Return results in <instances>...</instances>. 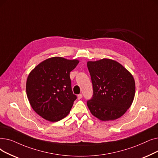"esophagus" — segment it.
<instances>
[{
	"mask_svg": "<svg viewBox=\"0 0 158 158\" xmlns=\"http://www.w3.org/2000/svg\"><path fill=\"white\" fill-rule=\"evenodd\" d=\"M82 96H82L81 94H78V100H80L81 98H82Z\"/></svg>",
	"mask_w": 158,
	"mask_h": 158,
	"instance_id": "1",
	"label": "esophagus"
}]
</instances>
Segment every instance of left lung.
Listing matches in <instances>:
<instances>
[{
  "label": "left lung",
  "mask_w": 158,
  "mask_h": 158,
  "mask_svg": "<svg viewBox=\"0 0 158 158\" xmlns=\"http://www.w3.org/2000/svg\"><path fill=\"white\" fill-rule=\"evenodd\" d=\"M93 94L87 102L91 114L102 121L123 116L134 100L135 81L131 73L118 62L103 58L87 62Z\"/></svg>",
  "instance_id": "obj_1"
}]
</instances>
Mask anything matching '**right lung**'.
I'll list each match as a JSON object with an SVG mask.
<instances>
[{
	"label": "right lung",
	"instance_id": "1",
	"mask_svg": "<svg viewBox=\"0 0 158 158\" xmlns=\"http://www.w3.org/2000/svg\"><path fill=\"white\" fill-rule=\"evenodd\" d=\"M78 63V60L52 57L36 65L28 75L27 98L44 119L55 122L69 113L77 98L73 93L69 75Z\"/></svg>",
	"mask_w": 158,
	"mask_h": 158
}]
</instances>
